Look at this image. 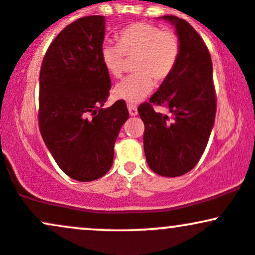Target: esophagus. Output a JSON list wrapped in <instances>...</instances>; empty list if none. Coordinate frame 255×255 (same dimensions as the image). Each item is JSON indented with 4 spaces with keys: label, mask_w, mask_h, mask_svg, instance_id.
<instances>
[{
    "label": "esophagus",
    "mask_w": 255,
    "mask_h": 255,
    "mask_svg": "<svg viewBox=\"0 0 255 255\" xmlns=\"http://www.w3.org/2000/svg\"><path fill=\"white\" fill-rule=\"evenodd\" d=\"M128 111H129L130 116H136L137 115V108L134 104H128Z\"/></svg>",
    "instance_id": "34e87169"
}]
</instances>
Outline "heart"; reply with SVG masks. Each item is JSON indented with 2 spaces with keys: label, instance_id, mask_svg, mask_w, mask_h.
<instances>
[{
  "label": "heart",
  "instance_id": "1",
  "mask_svg": "<svg viewBox=\"0 0 255 255\" xmlns=\"http://www.w3.org/2000/svg\"><path fill=\"white\" fill-rule=\"evenodd\" d=\"M119 44L104 43L101 58L105 71L114 78H120L125 68V55L135 57L134 74L129 75L114 87L118 99L136 103L145 98L153 89V77L165 80L176 66L180 54V42L171 31H162L156 25L135 22L118 34Z\"/></svg>",
  "mask_w": 255,
  "mask_h": 255
}]
</instances>
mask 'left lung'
<instances>
[{
	"mask_svg": "<svg viewBox=\"0 0 255 255\" xmlns=\"http://www.w3.org/2000/svg\"><path fill=\"white\" fill-rule=\"evenodd\" d=\"M159 19L175 26L180 54L171 74L137 113L145 125L148 166L158 175L176 177L197 165L215 125L212 62L204 40L186 20L175 15ZM152 104L164 105L168 114L154 112Z\"/></svg>",
	"mask_w": 255,
	"mask_h": 255,
	"instance_id": "8db88e82",
	"label": "left lung"
}]
</instances>
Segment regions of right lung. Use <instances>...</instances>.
I'll return each mask as SVG.
<instances>
[{
    "instance_id": "obj_1",
    "label": "right lung",
    "mask_w": 255,
    "mask_h": 255,
    "mask_svg": "<svg viewBox=\"0 0 255 255\" xmlns=\"http://www.w3.org/2000/svg\"><path fill=\"white\" fill-rule=\"evenodd\" d=\"M105 16L80 17L50 44L39 74V129L64 174L81 182L110 170L129 118L125 101L103 108L111 81L101 58Z\"/></svg>"
}]
</instances>
